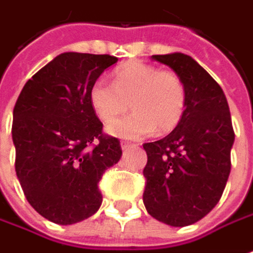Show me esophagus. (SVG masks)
Segmentation results:
<instances>
[{"label": "esophagus", "mask_w": 253, "mask_h": 253, "mask_svg": "<svg viewBox=\"0 0 253 253\" xmlns=\"http://www.w3.org/2000/svg\"><path fill=\"white\" fill-rule=\"evenodd\" d=\"M121 146H122V149H123V151H127V149H130V148L135 146V145L130 144V142H126V141H122Z\"/></svg>", "instance_id": "esophagus-1"}]
</instances>
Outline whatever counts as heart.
I'll list each match as a JSON object with an SVG mask.
<instances>
[{
    "label": "heart",
    "mask_w": 253,
    "mask_h": 253,
    "mask_svg": "<svg viewBox=\"0 0 253 253\" xmlns=\"http://www.w3.org/2000/svg\"><path fill=\"white\" fill-rule=\"evenodd\" d=\"M89 97L91 108L104 123L124 113L130 102L134 112L107 127L111 135L126 139L172 130L186 105V89L179 75L144 63H131L115 71L112 84L94 82Z\"/></svg>",
    "instance_id": "obj_1"
}]
</instances>
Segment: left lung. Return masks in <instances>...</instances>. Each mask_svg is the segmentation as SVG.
Segmentation results:
<instances>
[{"label":"left lung","instance_id":"8db88e82","mask_svg":"<svg viewBox=\"0 0 253 253\" xmlns=\"http://www.w3.org/2000/svg\"><path fill=\"white\" fill-rule=\"evenodd\" d=\"M151 59L179 75L186 105L169 135L144 144V204L157 220L183 227L204 218L225 190L234 144L230 111L223 90L190 56L175 52Z\"/></svg>","mask_w":253,"mask_h":253}]
</instances>
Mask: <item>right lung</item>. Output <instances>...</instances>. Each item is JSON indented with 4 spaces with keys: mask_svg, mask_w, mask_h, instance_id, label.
I'll use <instances>...</instances> for the list:
<instances>
[{
    "mask_svg": "<svg viewBox=\"0 0 253 253\" xmlns=\"http://www.w3.org/2000/svg\"><path fill=\"white\" fill-rule=\"evenodd\" d=\"M109 54L65 52L24 84L13 108L16 175L37 212L74 225L98 211V182L119 162L121 142L102 134L90 89L108 67Z\"/></svg>",
    "mask_w": 253,
    "mask_h": 253,
    "instance_id": "obj_1",
    "label": "right lung"
}]
</instances>
